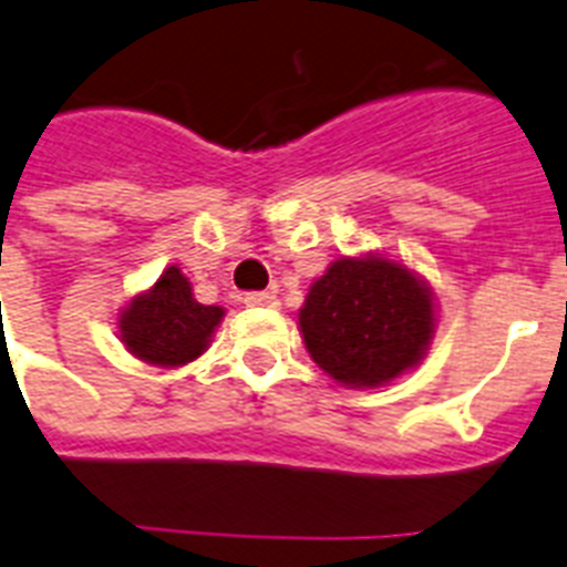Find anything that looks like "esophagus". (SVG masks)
I'll return each mask as SVG.
<instances>
[{
  "label": "esophagus",
  "instance_id": "esophagus-1",
  "mask_svg": "<svg viewBox=\"0 0 567 567\" xmlns=\"http://www.w3.org/2000/svg\"><path fill=\"white\" fill-rule=\"evenodd\" d=\"M244 306H276V297L270 291H250V293H244Z\"/></svg>",
  "mask_w": 567,
  "mask_h": 567
}]
</instances>
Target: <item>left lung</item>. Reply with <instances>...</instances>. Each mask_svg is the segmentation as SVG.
I'll use <instances>...</instances> for the list:
<instances>
[{
    "instance_id": "obj_1",
    "label": "left lung",
    "mask_w": 567,
    "mask_h": 567,
    "mask_svg": "<svg viewBox=\"0 0 567 567\" xmlns=\"http://www.w3.org/2000/svg\"><path fill=\"white\" fill-rule=\"evenodd\" d=\"M299 329L331 379L379 388L425 355L434 338V302L425 285L395 261L338 259L311 285Z\"/></svg>"
}]
</instances>
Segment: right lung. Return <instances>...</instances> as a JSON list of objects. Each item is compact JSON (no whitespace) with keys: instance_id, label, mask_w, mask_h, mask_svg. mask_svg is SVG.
<instances>
[{"instance_id":"right-lung-1","label":"right lung","mask_w":567,"mask_h":567,"mask_svg":"<svg viewBox=\"0 0 567 567\" xmlns=\"http://www.w3.org/2000/svg\"><path fill=\"white\" fill-rule=\"evenodd\" d=\"M224 308L204 306L179 268H168L148 293H140L122 311L124 347L156 367H179L195 361L206 347Z\"/></svg>"}]
</instances>
